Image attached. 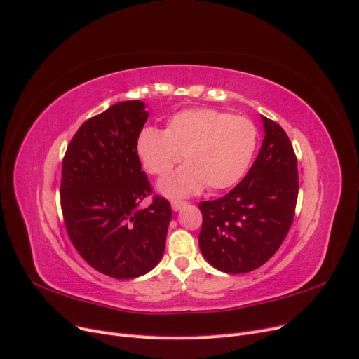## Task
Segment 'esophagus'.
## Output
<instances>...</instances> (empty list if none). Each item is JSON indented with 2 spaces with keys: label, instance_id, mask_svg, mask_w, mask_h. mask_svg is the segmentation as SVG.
<instances>
[{
  "label": "esophagus",
  "instance_id": "1",
  "mask_svg": "<svg viewBox=\"0 0 359 359\" xmlns=\"http://www.w3.org/2000/svg\"><path fill=\"white\" fill-rule=\"evenodd\" d=\"M184 205H186V202H183V201H171V208H173V211L182 210Z\"/></svg>",
  "mask_w": 359,
  "mask_h": 359
}]
</instances>
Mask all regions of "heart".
Wrapping results in <instances>:
<instances>
[{
	"label": "heart",
	"instance_id": "obj_1",
	"mask_svg": "<svg viewBox=\"0 0 359 359\" xmlns=\"http://www.w3.org/2000/svg\"><path fill=\"white\" fill-rule=\"evenodd\" d=\"M257 145L255 124L243 116L191 108L171 116L165 130L145 128L136 152L151 175L163 177L183 158L188 164L160 183L170 196H189L205 188L226 189L246 171Z\"/></svg>",
	"mask_w": 359,
	"mask_h": 359
}]
</instances>
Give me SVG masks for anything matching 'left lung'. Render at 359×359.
Instances as JSON below:
<instances>
[{
    "mask_svg": "<svg viewBox=\"0 0 359 359\" xmlns=\"http://www.w3.org/2000/svg\"><path fill=\"white\" fill-rule=\"evenodd\" d=\"M264 139L248 175L224 196L199 204V249L217 270L241 274L266 264L283 243L298 201V161L280 124L261 116Z\"/></svg>",
    "mask_w": 359,
    "mask_h": 359,
    "instance_id": "8db88e82",
    "label": "left lung"
}]
</instances>
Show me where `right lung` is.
Returning a JSON list of instances; mask_svg holds the SVG:
<instances>
[{
	"instance_id": "right-lung-1",
	"label": "right lung",
	"mask_w": 359,
	"mask_h": 359,
	"mask_svg": "<svg viewBox=\"0 0 359 359\" xmlns=\"http://www.w3.org/2000/svg\"><path fill=\"white\" fill-rule=\"evenodd\" d=\"M148 118L142 101H123L86 120L70 141L61 171V211L76 251L97 271L126 280L160 262L170 202L152 194L136 152Z\"/></svg>"
}]
</instances>
